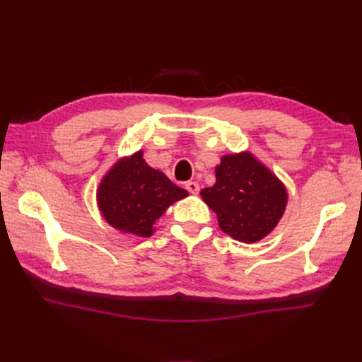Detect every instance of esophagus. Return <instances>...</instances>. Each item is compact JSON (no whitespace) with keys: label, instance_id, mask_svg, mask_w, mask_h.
<instances>
[{"label":"esophagus","instance_id":"obj_1","mask_svg":"<svg viewBox=\"0 0 362 362\" xmlns=\"http://www.w3.org/2000/svg\"><path fill=\"white\" fill-rule=\"evenodd\" d=\"M185 190L192 194H198L199 193V184L194 182V181H187L185 182Z\"/></svg>","mask_w":362,"mask_h":362}]
</instances>
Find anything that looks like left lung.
I'll use <instances>...</instances> for the list:
<instances>
[{
	"label": "left lung",
	"instance_id": "1",
	"mask_svg": "<svg viewBox=\"0 0 362 362\" xmlns=\"http://www.w3.org/2000/svg\"><path fill=\"white\" fill-rule=\"evenodd\" d=\"M201 196L217 214L222 231L243 243L266 237L287 204L281 181L247 152L222 157L216 168V184L204 189Z\"/></svg>",
	"mask_w": 362,
	"mask_h": 362
}]
</instances>
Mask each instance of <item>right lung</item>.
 Masks as SVG:
<instances>
[{
    "instance_id": "obj_1",
    "label": "right lung",
    "mask_w": 362,
    "mask_h": 362,
    "mask_svg": "<svg viewBox=\"0 0 362 362\" xmlns=\"http://www.w3.org/2000/svg\"><path fill=\"white\" fill-rule=\"evenodd\" d=\"M189 193L166 175L149 168L144 152L119 161L105 175L98 202L105 221L116 229L139 237L152 235V225L166 208Z\"/></svg>"
}]
</instances>
